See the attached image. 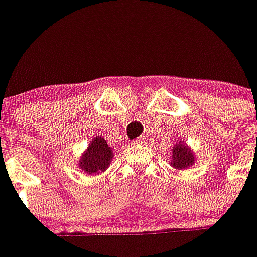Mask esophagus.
I'll list each match as a JSON object with an SVG mask.
<instances>
[{
	"instance_id": "1",
	"label": "esophagus",
	"mask_w": 257,
	"mask_h": 257,
	"mask_svg": "<svg viewBox=\"0 0 257 257\" xmlns=\"http://www.w3.org/2000/svg\"><path fill=\"white\" fill-rule=\"evenodd\" d=\"M145 142H147V138H145V137H141V138H137V139H134L133 141V144H144Z\"/></svg>"
}]
</instances>
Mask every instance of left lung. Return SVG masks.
Returning a JSON list of instances; mask_svg holds the SVG:
<instances>
[{
  "mask_svg": "<svg viewBox=\"0 0 257 257\" xmlns=\"http://www.w3.org/2000/svg\"><path fill=\"white\" fill-rule=\"evenodd\" d=\"M172 167L175 169H188L189 167L195 163V155H194L193 150L188 147L183 141L177 143L175 147H173L172 150Z\"/></svg>",
  "mask_w": 257,
  "mask_h": 257,
  "instance_id": "1",
  "label": "left lung"
}]
</instances>
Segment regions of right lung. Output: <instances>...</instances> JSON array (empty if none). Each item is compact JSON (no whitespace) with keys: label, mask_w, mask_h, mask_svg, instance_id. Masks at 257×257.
<instances>
[{"label":"right lung","mask_w":257,"mask_h":257,"mask_svg":"<svg viewBox=\"0 0 257 257\" xmlns=\"http://www.w3.org/2000/svg\"><path fill=\"white\" fill-rule=\"evenodd\" d=\"M113 159V149L103 137H94L79 160V168L87 174H99L107 170Z\"/></svg>","instance_id":"obj_1"}]
</instances>
